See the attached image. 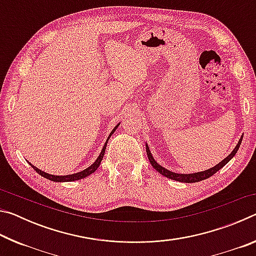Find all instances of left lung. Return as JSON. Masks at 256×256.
<instances>
[{
	"label": "left lung",
	"instance_id": "obj_1",
	"mask_svg": "<svg viewBox=\"0 0 256 256\" xmlns=\"http://www.w3.org/2000/svg\"><path fill=\"white\" fill-rule=\"evenodd\" d=\"M242 136H240V140H238V144H236L235 148L232 151L230 154H229L226 158L224 160H222L219 164H216V166L209 168V170H203V172H190V174H180V172H174L170 170H167V168L162 167V164H159L157 162H156V159L154 158L152 154H151V151L149 149V146L148 144L146 142V154H148V158H149V162L150 164H152V167L154 168L156 170H157L159 174L164 175V177H167V178L172 180H176V182H180V183H196V182H201L203 180H206L211 177L214 174H216V172L222 170V168L226 164L227 162H230V160L234 158V156L236 154V152L240 149V146L242 144Z\"/></svg>",
	"mask_w": 256,
	"mask_h": 256
}]
</instances>
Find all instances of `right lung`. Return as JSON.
Returning <instances> with one entry per match:
<instances>
[{"instance_id": "1", "label": "right lung", "mask_w": 256, "mask_h": 256, "mask_svg": "<svg viewBox=\"0 0 256 256\" xmlns=\"http://www.w3.org/2000/svg\"><path fill=\"white\" fill-rule=\"evenodd\" d=\"M120 124V122L118 125H116V126H115L114 128L112 130V132L110 133V136H108L107 140H106V142H105V144H104V146H102L100 154H99L97 159L94 160V162L90 164V166H89L88 168H86V170H84L78 172H74V174H70V175H52V174H48V172H45L44 170H40V168H37L36 166H34V164H32V162H29L28 160H27V162H29L30 166H32V167L34 168V170L38 172V174H40V175L42 176V177H45V178H47V180H50L58 182V183H60V182H73V180H79L84 178V177L92 175V172H96V170H98L99 164H100L102 160V158H104V154H105V150H106L107 142H108V140H110V138L112 136V134H114V132L116 131V128H118Z\"/></svg>"}]
</instances>
